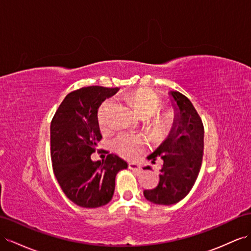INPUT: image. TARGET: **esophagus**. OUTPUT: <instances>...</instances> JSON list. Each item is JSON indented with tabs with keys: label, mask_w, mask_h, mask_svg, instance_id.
<instances>
[{
	"label": "esophagus",
	"mask_w": 251,
	"mask_h": 251,
	"mask_svg": "<svg viewBox=\"0 0 251 251\" xmlns=\"http://www.w3.org/2000/svg\"><path fill=\"white\" fill-rule=\"evenodd\" d=\"M127 167H128V169H131V170H133V171H140L141 170L140 166L138 164H135V162H128Z\"/></svg>",
	"instance_id": "1"
}]
</instances>
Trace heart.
I'll list each match as a JSON object with an SVG mask.
<instances>
[{
  "label": "heart",
  "instance_id": "heart-1",
  "mask_svg": "<svg viewBox=\"0 0 251 251\" xmlns=\"http://www.w3.org/2000/svg\"><path fill=\"white\" fill-rule=\"evenodd\" d=\"M126 101L142 118H147L149 126L152 131L161 135L165 134L171 127L174 119V113L171 109L158 110L160 100L157 95L148 89H138L127 95ZM113 99H105L98 107L97 119L101 128H106L109 126L111 110L113 109ZM111 145L120 156L126 159L136 158L144 150L147 142L144 137L138 135L120 133L115 136Z\"/></svg>",
  "mask_w": 251,
  "mask_h": 251
}]
</instances>
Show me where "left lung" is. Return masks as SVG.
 Instances as JSON below:
<instances>
[{
  "instance_id": "8db88e82",
  "label": "left lung",
  "mask_w": 251,
  "mask_h": 251,
  "mask_svg": "<svg viewBox=\"0 0 251 251\" xmlns=\"http://www.w3.org/2000/svg\"><path fill=\"white\" fill-rule=\"evenodd\" d=\"M175 118L168 138L148 159L164 160L158 185L145 190V198L157 205L178 202L190 192L200 173L204 154V126L191 101L179 92H170ZM145 169H150L147 167Z\"/></svg>"
}]
</instances>
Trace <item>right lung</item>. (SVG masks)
I'll return each mask as SVG.
<instances>
[{"instance_id":"obj_1","label":"right lung","mask_w":251,"mask_h":251,"mask_svg":"<svg viewBox=\"0 0 251 251\" xmlns=\"http://www.w3.org/2000/svg\"><path fill=\"white\" fill-rule=\"evenodd\" d=\"M118 90L95 85L73 91L66 95L51 120L53 173L64 194L80 207L106 205L113 198L116 174L127 168L126 162L115 154H109L102 161L91 159L102 138L98 107Z\"/></svg>"}]
</instances>
